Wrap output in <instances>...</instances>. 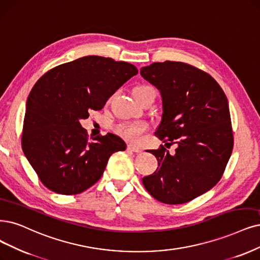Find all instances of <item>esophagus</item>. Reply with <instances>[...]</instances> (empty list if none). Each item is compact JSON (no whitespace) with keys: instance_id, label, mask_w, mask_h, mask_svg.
I'll list each match as a JSON object with an SVG mask.
<instances>
[{"instance_id":"34e87169","label":"esophagus","mask_w":260,"mask_h":260,"mask_svg":"<svg viewBox=\"0 0 260 260\" xmlns=\"http://www.w3.org/2000/svg\"><path fill=\"white\" fill-rule=\"evenodd\" d=\"M127 149H128L129 151H132V152H135V153H140V152L142 151L140 148H138V147H136V146H132V145H128Z\"/></svg>"}]
</instances>
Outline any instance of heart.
Returning <instances> with one entry per match:
<instances>
[{
  "instance_id": "obj_1",
  "label": "heart",
  "mask_w": 260,
  "mask_h": 260,
  "mask_svg": "<svg viewBox=\"0 0 260 260\" xmlns=\"http://www.w3.org/2000/svg\"><path fill=\"white\" fill-rule=\"evenodd\" d=\"M147 88L146 85L138 86L136 89ZM148 128V125L143 122H122L114 126V132L125 140L131 142L140 141L142 134Z\"/></svg>"
}]
</instances>
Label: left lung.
Listing matches in <instances>:
<instances>
[{"mask_svg":"<svg viewBox=\"0 0 260 260\" xmlns=\"http://www.w3.org/2000/svg\"><path fill=\"white\" fill-rule=\"evenodd\" d=\"M140 74L160 93L162 113L155 134L169 145L177 143L175 154L164 147L148 151L158 167L142 183L160 203H188L217 183L232 155L227 98L209 74L186 63H152Z\"/></svg>","mask_w":260,"mask_h":260,"instance_id":"left-lung-1","label":"left lung"}]
</instances>
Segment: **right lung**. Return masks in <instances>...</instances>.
Returning <instances> with one entry per match:
<instances>
[{"instance_id": "1", "label": "right lung", "mask_w": 260, "mask_h": 260, "mask_svg": "<svg viewBox=\"0 0 260 260\" xmlns=\"http://www.w3.org/2000/svg\"><path fill=\"white\" fill-rule=\"evenodd\" d=\"M137 73L131 63L88 55L54 67L35 83L26 101L22 150L46 187L82 193L101 179L111 154L126 149L111 133L89 140L80 120L101 110Z\"/></svg>"}]
</instances>
